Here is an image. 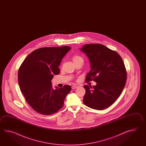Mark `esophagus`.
<instances>
[{
    "label": "esophagus",
    "mask_w": 146,
    "mask_h": 146,
    "mask_svg": "<svg viewBox=\"0 0 146 146\" xmlns=\"http://www.w3.org/2000/svg\"><path fill=\"white\" fill-rule=\"evenodd\" d=\"M78 86H76V85H72V89H76V88H77Z\"/></svg>",
    "instance_id": "esophagus-1"
}]
</instances>
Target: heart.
<instances>
[{
    "instance_id": "b5f03b06",
    "label": "heart",
    "mask_w": 146,
    "mask_h": 146,
    "mask_svg": "<svg viewBox=\"0 0 146 146\" xmlns=\"http://www.w3.org/2000/svg\"><path fill=\"white\" fill-rule=\"evenodd\" d=\"M72 59L74 63L77 62L78 61H80V60H83V58L79 55H74L72 57Z\"/></svg>"
}]
</instances>
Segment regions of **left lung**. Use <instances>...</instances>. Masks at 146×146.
I'll use <instances>...</instances> for the list:
<instances>
[{
    "label": "left lung",
    "instance_id": "left-lung-1",
    "mask_svg": "<svg viewBox=\"0 0 146 146\" xmlns=\"http://www.w3.org/2000/svg\"><path fill=\"white\" fill-rule=\"evenodd\" d=\"M81 50L91 64L86 81L96 82L93 87L84 86V104L97 110L108 108L118 99L126 84L127 72L123 60L116 52L100 44H88Z\"/></svg>",
    "mask_w": 146,
    "mask_h": 146
}]
</instances>
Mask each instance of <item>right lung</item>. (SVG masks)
I'll return each mask as SVG.
<instances>
[{"mask_svg":"<svg viewBox=\"0 0 146 146\" xmlns=\"http://www.w3.org/2000/svg\"><path fill=\"white\" fill-rule=\"evenodd\" d=\"M70 49L69 46L38 48L29 54L19 67L20 89L28 104L40 114L50 115L58 112L72 90L69 85L53 89L51 82L54 75L59 74L58 66Z\"/></svg>","mask_w":146,"mask_h":146,"instance_id":"add662e5","label":"right lung"}]
</instances>
